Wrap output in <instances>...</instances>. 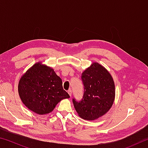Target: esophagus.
Returning a JSON list of instances; mask_svg holds the SVG:
<instances>
[{
  "instance_id": "obj_1",
  "label": "esophagus",
  "mask_w": 148,
  "mask_h": 148,
  "mask_svg": "<svg viewBox=\"0 0 148 148\" xmlns=\"http://www.w3.org/2000/svg\"><path fill=\"white\" fill-rule=\"evenodd\" d=\"M72 91L71 89H69V91H68V93H69V95H70V97L72 96Z\"/></svg>"
}]
</instances>
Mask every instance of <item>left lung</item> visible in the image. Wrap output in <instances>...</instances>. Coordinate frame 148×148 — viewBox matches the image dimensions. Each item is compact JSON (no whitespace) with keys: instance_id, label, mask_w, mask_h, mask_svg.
Instances as JSON below:
<instances>
[{"instance_id":"left-lung-1","label":"left lung","mask_w":148,"mask_h":148,"mask_svg":"<svg viewBox=\"0 0 148 148\" xmlns=\"http://www.w3.org/2000/svg\"><path fill=\"white\" fill-rule=\"evenodd\" d=\"M84 95L80 101L72 99L79 116L94 120L103 116L112 107L115 99V85L107 70L97 62L82 74Z\"/></svg>"}]
</instances>
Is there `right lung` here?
Instances as JSON below:
<instances>
[{
    "instance_id": "right-lung-1",
    "label": "right lung",
    "mask_w": 148,
    "mask_h": 148,
    "mask_svg": "<svg viewBox=\"0 0 148 148\" xmlns=\"http://www.w3.org/2000/svg\"><path fill=\"white\" fill-rule=\"evenodd\" d=\"M18 91L23 103L38 114L49 113L62 99L70 97L63 89L60 77L53 69L40 62L21 77Z\"/></svg>"
}]
</instances>
